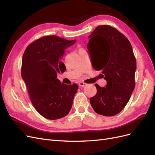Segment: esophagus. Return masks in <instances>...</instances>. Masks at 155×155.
Instances as JSON below:
<instances>
[{
	"mask_svg": "<svg viewBox=\"0 0 155 155\" xmlns=\"http://www.w3.org/2000/svg\"><path fill=\"white\" fill-rule=\"evenodd\" d=\"M78 85H79V86H81V87H84V86H86V84L85 82H80L78 83Z\"/></svg>",
	"mask_w": 155,
	"mask_h": 155,
	"instance_id": "34e87169",
	"label": "esophagus"
}]
</instances>
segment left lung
Segmentation results:
<instances>
[{"mask_svg":"<svg viewBox=\"0 0 155 155\" xmlns=\"http://www.w3.org/2000/svg\"><path fill=\"white\" fill-rule=\"evenodd\" d=\"M87 45L93 68L101 71L105 87L95 84L96 96L90 98L94 111L116 115L125 107L135 88L136 60L128 39L109 25L97 27Z\"/></svg>","mask_w":155,"mask_h":155,"instance_id":"left-lung-1","label":"left lung"}]
</instances>
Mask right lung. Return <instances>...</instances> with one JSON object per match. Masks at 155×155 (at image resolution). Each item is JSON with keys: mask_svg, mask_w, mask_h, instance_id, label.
<instances>
[{"mask_svg": "<svg viewBox=\"0 0 155 155\" xmlns=\"http://www.w3.org/2000/svg\"><path fill=\"white\" fill-rule=\"evenodd\" d=\"M55 35L40 38L26 48L22 58L21 77L34 107L42 117L56 120L68 114L78 90L77 84H63L57 73L66 67L61 59L76 42Z\"/></svg>", "mask_w": 155, "mask_h": 155, "instance_id": "1", "label": "right lung"}]
</instances>
